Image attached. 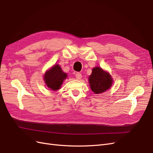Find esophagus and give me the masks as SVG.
Listing matches in <instances>:
<instances>
[{
    "label": "esophagus",
    "instance_id": "1",
    "mask_svg": "<svg viewBox=\"0 0 153 153\" xmlns=\"http://www.w3.org/2000/svg\"><path fill=\"white\" fill-rule=\"evenodd\" d=\"M76 77L77 79H81V78H82V75L81 74V73H79V72L76 73Z\"/></svg>",
    "mask_w": 153,
    "mask_h": 153
}]
</instances>
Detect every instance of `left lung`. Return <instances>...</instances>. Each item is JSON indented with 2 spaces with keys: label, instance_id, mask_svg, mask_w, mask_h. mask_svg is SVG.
I'll use <instances>...</instances> for the list:
<instances>
[{
  "label": "left lung",
  "instance_id": "8db88e82",
  "mask_svg": "<svg viewBox=\"0 0 153 153\" xmlns=\"http://www.w3.org/2000/svg\"><path fill=\"white\" fill-rule=\"evenodd\" d=\"M88 82L93 92L100 94L111 88L113 79L108 72L100 67H95L93 68L91 75L88 77Z\"/></svg>",
  "mask_w": 153,
  "mask_h": 153
}]
</instances>
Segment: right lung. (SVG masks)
Masks as SVG:
<instances>
[{"label":"right lung","mask_w":153,"mask_h":153,"mask_svg":"<svg viewBox=\"0 0 153 153\" xmlns=\"http://www.w3.org/2000/svg\"><path fill=\"white\" fill-rule=\"evenodd\" d=\"M67 77V74L63 71L59 65L55 64L47 70L43 76V81L51 90L58 91Z\"/></svg>","instance_id":"obj_1"}]
</instances>
